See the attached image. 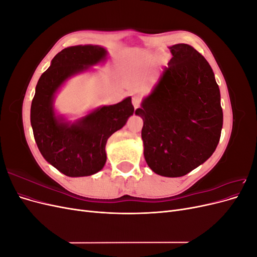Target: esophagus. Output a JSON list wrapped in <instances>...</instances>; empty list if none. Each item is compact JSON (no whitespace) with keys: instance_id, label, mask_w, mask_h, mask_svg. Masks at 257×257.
Returning a JSON list of instances; mask_svg holds the SVG:
<instances>
[{"instance_id":"esophagus-1","label":"esophagus","mask_w":257,"mask_h":257,"mask_svg":"<svg viewBox=\"0 0 257 257\" xmlns=\"http://www.w3.org/2000/svg\"><path fill=\"white\" fill-rule=\"evenodd\" d=\"M132 103H133L135 108H138L139 105H141V103H142V97L138 96V95L133 96V98H132Z\"/></svg>"}]
</instances>
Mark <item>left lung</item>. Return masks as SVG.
Listing matches in <instances>:
<instances>
[{
  "mask_svg": "<svg viewBox=\"0 0 257 257\" xmlns=\"http://www.w3.org/2000/svg\"><path fill=\"white\" fill-rule=\"evenodd\" d=\"M173 58L160 82L135 111L144 120L148 166L164 177H181L215 151L223 126L220 89L211 66L188 44L169 47Z\"/></svg>",
  "mask_w": 257,
  "mask_h": 257,
  "instance_id": "left-lung-1",
  "label": "left lung"
}]
</instances>
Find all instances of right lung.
<instances>
[{"label": "right lung", "mask_w": 257, "mask_h": 257, "mask_svg": "<svg viewBox=\"0 0 257 257\" xmlns=\"http://www.w3.org/2000/svg\"><path fill=\"white\" fill-rule=\"evenodd\" d=\"M106 57L99 46L68 47L59 52L36 84L31 105V124L44 159L68 177L96 174L106 163V143L133 114L132 98L99 107L78 122L69 124L53 111L54 93L69 77L85 71Z\"/></svg>", "instance_id": "obj_1"}]
</instances>
